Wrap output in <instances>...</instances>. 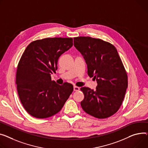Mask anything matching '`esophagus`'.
I'll return each instance as SVG.
<instances>
[{
	"label": "esophagus",
	"instance_id": "obj_1",
	"mask_svg": "<svg viewBox=\"0 0 148 148\" xmlns=\"http://www.w3.org/2000/svg\"><path fill=\"white\" fill-rule=\"evenodd\" d=\"M78 90H80V87H78L76 86H74V91L77 92V91H78Z\"/></svg>",
	"mask_w": 148,
	"mask_h": 148
}]
</instances>
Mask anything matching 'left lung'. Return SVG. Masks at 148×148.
<instances>
[{
    "label": "left lung",
    "instance_id": "1",
    "mask_svg": "<svg viewBox=\"0 0 148 148\" xmlns=\"http://www.w3.org/2000/svg\"><path fill=\"white\" fill-rule=\"evenodd\" d=\"M74 45L86 61L88 75L97 83L95 90L80 88L84 95L83 110L100 119L112 116L119 110L128 86L127 74L116 48L90 37H74Z\"/></svg>",
    "mask_w": 148,
    "mask_h": 148
}]
</instances>
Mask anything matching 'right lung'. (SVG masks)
Wrapping results in <instances>:
<instances>
[{
  "instance_id": "obj_1",
  "label": "right lung",
  "mask_w": 148,
  "mask_h": 148,
  "mask_svg": "<svg viewBox=\"0 0 148 148\" xmlns=\"http://www.w3.org/2000/svg\"><path fill=\"white\" fill-rule=\"evenodd\" d=\"M73 45L72 38H46L29 43L19 61L16 84L26 111L37 119L60 112L73 91L68 83L60 85L51 75L58 69L60 56Z\"/></svg>"
}]
</instances>
